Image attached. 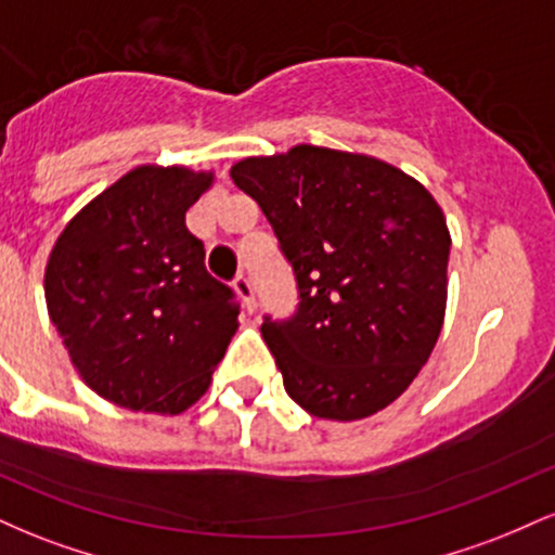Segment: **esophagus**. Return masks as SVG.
I'll use <instances>...</instances> for the list:
<instances>
[{
  "label": "esophagus",
  "instance_id": "34e87169",
  "mask_svg": "<svg viewBox=\"0 0 555 555\" xmlns=\"http://www.w3.org/2000/svg\"><path fill=\"white\" fill-rule=\"evenodd\" d=\"M234 292L240 295L242 305L253 313V310H256V289H253L250 279H247L245 273H237V279H234Z\"/></svg>",
  "mask_w": 555,
  "mask_h": 555
}]
</instances>
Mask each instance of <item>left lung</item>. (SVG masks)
Segmentation results:
<instances>
[{"instance_id":"8db88e82","label":"left lung","mask_w":555,"mask_h":555,"mask_svg":"<svg viewBox=\"0 0 555 555\" xmlns=\"http://www.w3.org/2000/svg\"><path fill=\"white\" fill-rule=\"evenodd\" d=\"M229 177L297 276V313L260 326L286 393L339 423L386 410L443 326L451 234L436 197L393 164L308 143L242 158Z\"/></svg>"}]
</instances>
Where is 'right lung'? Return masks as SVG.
Returning a JSON list of instances; mask_svg holds the SVG:
<instances>
[{"instance_id":"obj_1","label":"right lung","mask_w":555,"mask_h":555,"mask_svg":"<svg viewBox=\"0 0 555 555\" xmlns=\"http://www.w3.org/2000/svg\"><path fill=\"white\" fill-rule=\"evenodd\" d=\"M214 171L143 164L82 206L43 273L49 318L80 378L132 412L182 415L237 331L232 289L206 271L184 214Z\"/></svg>"}]
</instances>
